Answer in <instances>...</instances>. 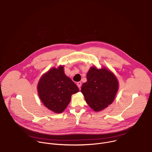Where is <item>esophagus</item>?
<instances>
[{"label":"esophagus","instance_id":"obj_1","mask_svg":"<svg viewBox=\"0 0 152 152\" xmlns=\"http://www.w3.org/2000/svg\"><path fill=\"white\" fill-rule=\"evenodd\" d=\"M81 85H82V82H78L77 83V86H78V88H79V89H80Z\"/></svg>","mask_w":152,"mask_h":152}]
</instances>
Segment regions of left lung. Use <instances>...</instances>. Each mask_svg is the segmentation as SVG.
Segmentation results:
<instances>
[{"label":"left lung","mask_w":152,"mask_h":152,"mask_svg":"<svg viewBox=\"0 0 152 152\" xmlns=\"http://www.w3.org/2000/svg\"><path fill=\"white\" fill-rule=\"evenodd\" d=\"M87 81L83 83L81 92L85 100L94 112H99L114 102L119 87L115 75L108 69L90 67L86 74Z\"/></svg>","instance_id":"8db88e82"}]
</instances>
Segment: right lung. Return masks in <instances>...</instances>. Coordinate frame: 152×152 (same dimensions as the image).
I'll list each match as a JSON object with an SVG mask.
<instances>
[{
  "label": "right lung",
  "instance_id": "1",
  "mask_svg": "<svg viewBox=\"0 0 152 152\" xmlns=\"http://www.w3.org/2000/svg\"><path fill=\"white\" fill-rule=\"evenodd\" d=\"M79 91L76 85L64 73V66L50 69L41 76L37 85L38 96L43 104L57 114L65 110L72 95Z\"/></svg>",
  "mask_w": 152,
  "mask_h": 152
}]
</instances>
